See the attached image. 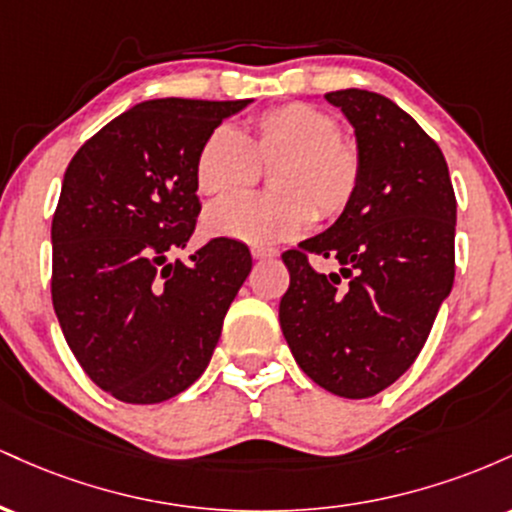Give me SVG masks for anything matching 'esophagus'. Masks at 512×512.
<instances>
[{"label": "esophagus", "instance_id": "obj_1", "mask_svg": "<svg viewBox=\"0 0 512 512\" xmlns=\"http://www.w3.org/2000/svg\"><path fill=\"white\" fill-rule=\"evenodd\" d=\"M252 257H255V260H272V257H279V250L264 248V245H255V248H252Z\"/></svg>", "mask_w": 512, "mask_h": 512}]
</instances>
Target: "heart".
Wrapping results in <instances>:
<instances>
[{
    "label": "heart",
    "mask_w": 512,
    "mask_h": 512,
    "mask_svg": "<svg viewBox=\"0 0 512 512\" xmlns=\"http://www.w3.org/2000/svg\"><path fill=\"white\" fill-rule=\"evenodd\" d=\"M269 170L272 195L221 199L204 211L209 236L240 243H281L298 238L315 221L334 219L354 202L361 185V156L354 142L337 134L325 110L305 103L272 108L252 122L248 134L216 127L199 146L197 190L207 197L245 192Z\"/></svg>",
    "instance_id": "1"
}]
</instances>
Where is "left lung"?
Segmentation results:
<instances>
[{"mask_svg": "<svg viewBox=\"0 0 512 512\" xmlns=\"http://www.w3.org/2000/svg\"><path fill=\"white\" fill-rule=\"evenodd\" d=\"M325 101L354 127L361 185L327 231L281 255L279 322L313 383L366 399L407 373L450 296L457 202L443 151L397 103L363 88ZM308 254L337 259L350 281L315 273Z\"/></svg>", "mask_w": 512, "mask_h": 512, "instance_id": "obj_1", "label": "left lung"}]
</instances>
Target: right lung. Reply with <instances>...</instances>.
Here are the masks:
<instances>
[{
	"label": "right lung",
	"mask_w": 512,
	"mask_h": 512,
	"mask_svg": "<svg viewBox=\"0 0 512 512\" xmlns=\"http://www.w3.org/2000/svg\"><path fill=\"white\" fill-rule=\"evenodd\" d=\"M245 101H144L69 161L52 216V305L69 349L101 390L158 404L209 366L223 317L252 269L248 245L214 238L190 262L195 161Z\"/></svg>",
	"instance_id": "right-lung-1"
}]
</instances>
